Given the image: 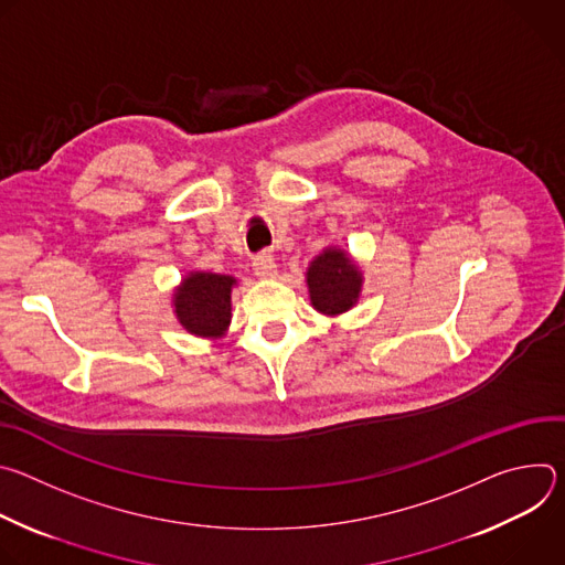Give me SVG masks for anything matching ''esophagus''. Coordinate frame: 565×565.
I'll use <instances>...</instances> for the list:
<instances>
[{
  "label": "esophagus",
  "mask_w": 565,
  "mask_h": 565,
  "mask_svg": "<svg viewBox=\"0 0 565 565\" xmlns=\"http://www.w3.org/2000/svg\"><path fill=\"white\" fill-rule=\"evenodd\" d=\"M253 270H255L257 277H273L277 273V266H275V259L270 255H259L253 262Z\"/></svg>",
  "instance_id": "34e87169"
}]
</instances>
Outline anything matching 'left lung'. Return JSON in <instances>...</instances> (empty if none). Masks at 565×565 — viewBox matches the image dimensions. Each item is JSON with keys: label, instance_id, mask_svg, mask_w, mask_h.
I'll return each instance as SVG.
<instances>
[{"label": "left lung", "instance_id": "1", "mask_svg": "<svg viewBox=\"0 0 565 565\" xmlns=\"http://www.w3.org/2000/svg\"><path fill=\"white\" fill-rule=\"evenodd\" d=\"M306 279L312 306L327 315L349 310L358 301L362 286L358 268L342 250L335 248H327L310 264Z\"/></svg>", "mask_w": 565, "mask_h": 565}]
</instances>
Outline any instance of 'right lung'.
<instances>
[{"label": "right lung", "mask_w": 565, "mask_h": 565, "mask_svg": "<svg viewBox=\"0 0 565 565\" xmlns=\"http://www.w3.org/2000/svg\"><path fill=\"white\" fill-rule=\"evenodd\" d=\"M236 281L227 275L194 273L174 295L181 324L203 338L223 335L230 324V292Z\"/></svg>", "instance_id": "right-lung-1"}]
</instances>
